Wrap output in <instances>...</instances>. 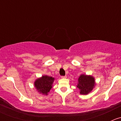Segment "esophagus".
Masks as SVG:
<instances>
[{
    "label": "esophagus",
    "mask_w": 121,
    "mask_h": 121,
    "mask_svg": "<svg viewBox=\"0 0 121 121\" xmlns=\"http://www.w3.org/2000/svg\"><path fill=\"white\" fill-rule=\"evenodd\" d=\"M61 78H66L67 76L66 75H64V76H61Z\"/></svg>",
    "instance_id": "obj_1"
}]
</instances>
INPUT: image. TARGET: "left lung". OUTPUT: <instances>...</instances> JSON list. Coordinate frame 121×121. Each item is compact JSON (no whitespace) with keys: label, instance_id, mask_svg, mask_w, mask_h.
<instances>
[{"label":"left lung","instance_id":"8db88e82","mask_svg":"<svg viewBox=\"0 0 121 121\" xmlns=\"http://www.w3.org/2000/svg\"><path fill=\"white\" fill-rule=\"evenodd\" d=\"M95 85L94 78L91 75L82 74L79 77L78 83L77 86L80 89L81 94L86 95L92 91Z\"/></svg>","mask_w":121,"mask_h":121}]
</instances>
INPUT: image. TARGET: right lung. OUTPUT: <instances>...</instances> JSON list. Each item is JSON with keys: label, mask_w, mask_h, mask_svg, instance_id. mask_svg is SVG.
I'll return each mask as SVG.
<instances>
[{"label": "right lung", "mask_w": 121, "mask_h": 121, "mask_svg": "<svg viewBox=\"0 0 121 121\" xmlns=\"http://www.w3.org/2000/svg\"><path fill=\"white\" fill-rule=\"evenodd\" d=\"M54 78L52 77L43 75L35 82V86L39 92L43 95H47L52 88Z\"/></svg>", "instance_id": "obj_1"}]
</instances>
